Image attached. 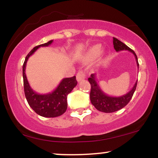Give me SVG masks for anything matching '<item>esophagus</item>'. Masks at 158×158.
I'll return each instance as SVG.
<instances>
[{
	"label": "esophagus",
	"mask_w": 158,
	"mask_h": 158,
	"mask_svg": "<svg viewBox=\"0 0 158 158\" xmlns=\"http://www.w3.org/2000/svg\"><path fill=\"white\" fill-rule=\"evenodd\" d=\"M85 78V74L84 72L82 71H79V73H77V80L78 81H81V80H83Z\"/></svg>",
	"instance_id": "esophagus-1"
}]
</instances>
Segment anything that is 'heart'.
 Here are the masks:
<instances>
[{
	"mask_svg": "<svg viewBox=\"0 0 158 158\" xmlns=\"http://www.w3.org/2000/svg\"><path fill=\"white\" fill-rule=\"evenodd\" d=\"M101 51H102L101 45L95 44L94 45V46L90 47L86 52L87 59H88V60H93V59H96V58L100 54Z\"/></svg>",
	"mask_w": 158,
	"mask_h": 158,
	"instance_id": "obj_1",
	"label": "heart"
}]
</instances>
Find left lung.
<instances>
[{
    "instance_id": "8db88e82",
    "label": "left lung",
    "mask_w": 158,
    "mask_h": 158,
    "mask_svg": "<svg viewBox=\"0 0 158 158\" xmlns=\"http://www.w3.org/2000/svg\"><path fill=\"white\" fill-rule=\"evenodd\" d=\"M113 44L114 48L117 52L128 50V51L133 53L134 56H135L136 62H137V68L139 69L138 59H137V55L134 50H132L131 48H128L127 45L116 38H113ZM88 81L91 86L90 93V102L98 110L105 112V113H112V112L117 111V110L124 108L130 102L132 97H133V94L135 93L137 84V81L133 88H131V90L124 95L120 96V97H112V96L106 94L101 89L97 81V77H96L95 73L90 75V77L88 78Z\"/></svg>"
}]
</instances>
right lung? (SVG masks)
Masks as SVG:
<instances>
[{
  "label": "right lung",
  "instance_id": "obj_1",
  "mask_svg": "<svg viewBox=\"0 0 158 158\" xmlns=\"http://www.w3.org/2000/svg\"><path fill=\"white\" fill-rule=\"evenodd\" d=\"M52 41L53 40H50L45 44L35 47L26 56L23 64V88L27 102L36 114L44 117H56L64 114L68 108V95L77 85L76 77H73L63 79L57 88L48 94H38L30 87L25 73L28 59L39 48L48 47Z\"/></svg>",
  "mask_w": 158,
  "mask_h": 158
}]
</instances>
